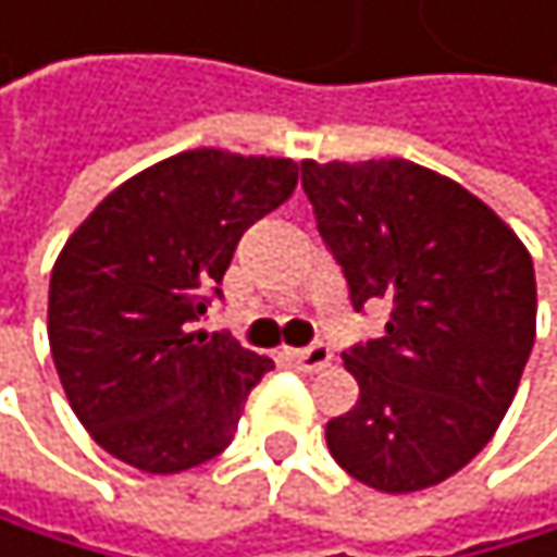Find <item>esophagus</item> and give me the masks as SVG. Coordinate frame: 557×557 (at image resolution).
<instances>
[{
	"instance_id": "34e87169",
	"label": "esophagus",
	"mask_w": 557,
	"mask_h": 557,
	"mask_svg": "<svg viewBox=\"0 0 557 557\" xmlns=\"http://www.w3.org/2000/svg\"><path fill=\"white\" fill-rule=\"evenodd\" d=\"M331 347L327 344H310V347H300V350H294V360H297V368L300 371H310V374H317V371H324L327 363H331Z\"/></svg>"
}]
</instances>
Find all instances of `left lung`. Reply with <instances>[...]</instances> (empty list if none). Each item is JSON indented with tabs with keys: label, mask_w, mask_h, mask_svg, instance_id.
Wrapping results in <instances>:
<instances>
[{
	"label": "left lung",
	"mask_w": 557,
	"mask_h": 557,
	"mask_svg": "<svg viewBox=\"0 0 557 557\" xmlns=\"http://www.w3.org/2000/svg\"><path fill=\"white\" fill-rule=\"evenodd\" d=\"M300 170L354 310L391 307L384 337L344 350L360 400L327 424V447L368 487H431L511 408L539 313L531 257L495 210L411 160Z\"/></svg>",
	"instance_id": "1"
}]
</instances>
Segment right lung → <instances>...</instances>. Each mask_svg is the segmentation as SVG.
Returning a JSON list of instances; mask_svg holds the SVG:
<instances>
[{"instance_id": "obj_1", "label": "right lung", "mask_w": 557, "mask_h": 557, "mask_svg": "<svg viewBox=\"0 0 557 557\" xmlns=\"http://www.w3.org/2000/svg\"><path fill=\"white\" fill-rule=\"evenodd\" d=\"M294 186V160L189 149L116 186L66 240L49 281V347L102 451L176 474L233 441L273 360L194 327L223 300L247 226Z\"/></svg>"}]
</instances>
